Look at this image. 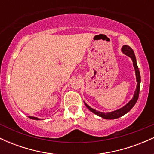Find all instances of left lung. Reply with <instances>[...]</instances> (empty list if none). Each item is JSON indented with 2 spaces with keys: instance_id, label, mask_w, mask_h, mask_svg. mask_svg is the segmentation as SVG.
<instances>
[{
  "instance_id": "obj_1",
  "label": "left lung",
  "mask_w": 154,
  "mask_h": 154,
  "mask_svg": "<svg viewBox=\"0 0 154 154\" xmlns=\"http://www.w3.org/2000/svg\"><path fill=\"white\" fill-rule=\"evenodd\" d=\"M122 52L127 56H130L131 58L132 61H133V66L134 68L135 69V75H136V79H137V88H136V91L135 92V94H134L133 98L130 100L129 103L127 104L126 106L121 108L120 109H118V110L112 111V112L110 113H103L100 112V111H98L95 109H92L91 107H90L89 106L87 105L85 103L86 107L89 109L90 111H92L93 113L96 114V115L100 116V117H103L104 119H117V118L120 117V116L125 115V114L130 111L132 109V108L135 106V104L137 102V99H138L139 96V92H140V72L138 69V66L137 65V62H136V58L135 56V54H134V51H132V49L130 48L129 45H124L122 47Z\"/></svg>"
}]
</instances>
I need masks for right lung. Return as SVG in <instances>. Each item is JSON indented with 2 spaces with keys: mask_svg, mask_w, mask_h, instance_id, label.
I'll return each mask as SVG.
<instances>
[{
  "mask_svg": "<svg viewBox=\"0 0 154 154\" xmlns=\"http://www.w3.org/2000/svg\"><path fill=\"white\" fill-rule=\"evenodd\" d=\"M29 117L30 118V119H35V120H39L38 118H37V117H34V116H29Z\"/></svg>",
  "mask_w": 154,
  "mask_h": 154,
  "instance_id": "add662e5",
  "label": "right lung"
}]
</instances>
